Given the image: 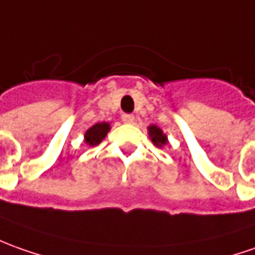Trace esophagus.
<instances>
[{
	"label": "esophagus",
	"mask_w": 255,
	"mask_h": 255,
	"mask_svg": "<svg viewBox=\"0 0 255 255\" xmlns=\"http://www.w3.org/2000/svg\"><path fill=\"white\" fill-rule=\"evenodd\" d=\"M121 120H123V123H126V124H132L135 120V117L132 114H123V116H121Z\"/></svg>",
	"instance_id": "esophagus-1"
}]
</instances>
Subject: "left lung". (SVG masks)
Instances as JSON below:
<instances>
[{"instance_id":"obj_1","label":"left lung","mask_w":255,"mask_h":255,"mask_svg":"<svg viewBox=\"0 0 255 255\" xmlns=\"http://www.w3.org/2000/svg\"><path fill=\"white\" fill-rule=\"evenodd\" d=\"M148 131H149L150 139H152V142H153L156 146L162 148L163 145L167 143V136L163 134V131L159 127H156V126H149V127H148Z\"/></svg>"}]
</instances>
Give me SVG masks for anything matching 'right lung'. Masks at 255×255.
Instances as JSON below:
<instances>
[{"label": "right lung", "instance_id": "obj_1", "mask_svg": "<svg viewBox=\"0 0 255 255\" xmlns=\"http://www.w3.org/2000/svg\"><path fill=\"white\" fill-rule=\"evenodd\" d=\"M110 131V124L109 123H98L93 127H91L85 132V143L89 146L99 145L100 142L105 139L107 132Z\"/></svg>", "mask_w": 255, "mask_h": 255}]
</instances>
